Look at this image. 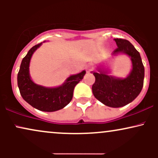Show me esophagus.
Returning <instances> with one entry per match:
<instances>
[{
  "label": "esophagus",
  "instance_id": "esophagus-1",
  "mask_svg": "<svg viewBox=\"0 0 158 158\" xmlns=\"http://www.w3.org/2000/svg\"><path fill=\"white\" fill-rule=\"evenodd\" d=\"M91 69H92V65L91 64H89L88 67H87V68H86L87 73H89L90 70H91Z\"/></svg>",
  "mask_w": 158,
  "mask_h": 158
}]
</instances>
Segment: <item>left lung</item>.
<instances>
[{"label": "left lung", "mask_w": 158, "mask_h": 158, "mask_svg": "<svg viewBox=\"0 0 158 158\" xmlns=\"http://www.w3.org/2000/svg\"><path fill=\"white\" fill-rule=\"evenodd\" d=\"M117 48L112 57L125 54L131 61V70L126 78L110 75L109 68L104 65L106 61L97 66L91 73L95 77V82L92 86L94 97L105 106L119 108L135 100L142 90L144 80V66L139 52L132 44L126 39H115Z\"/></svg>", "instance_id": "left-lung-1"}]
</instances>
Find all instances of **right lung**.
Returning a JSON list of instances; mask_svg holds the SVG:
<instances>
[{"mask_svg": "<svg viewBox=\"0 0 158 158\" xmlns=\"http://www.w3.org/2000/svg\"><path fill=\"white\" fill-rule=\"evenodd\" d=\"M41 44L42 42L32 47L22 59L18 73V86L23 99L33 108L42 111H56L62 109L71 101L74 88L82 80L86 71L82 70L70 76L62 85L57 87L48 88L36 84L30 77V64L32 54Z\"/></svg>", "mask_w": 158, "mask_h": 158, "instance_id": "1", "label": "right lung"}]
</instances>
